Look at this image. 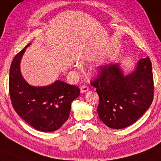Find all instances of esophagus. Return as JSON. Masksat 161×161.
<instances>
[{
    "instance_id": "34e87169",
    "label": "esophagus",
    "mask_w": 161,
    "mask_h": 161,
    "mask_svg": "<svg viewBox=\"0 0 161 161\" xmlns=\"http://www.w3.org/2000/svg\"><path fill=\"white\" fill-rule=\"evenodd\" d=\"M88 90H89V87L86 85H84V86H82V87H81V88H80V92H81V93L87 92Z\"/></svg>"
}]
</instances>
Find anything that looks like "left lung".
<instances>
[{
    "instance_id": "1",
    "label": "left lung",
    "mask_w": 161,
    "mask_h": 161,
    "mask_svg": "<svg viewBox=\"0 0 161 161\" xmlns=\"http://www.w3.org/2000/svg\"><path fill=\"white\" fill-rule=\"evenodd\" d=\"M91 85L99 96V118L108 127L121 129L136 122L153 100L154 82L149 57L137 63L135 71L124 75L119 65L100 66Z\"/></svg>"
}]
</instances>
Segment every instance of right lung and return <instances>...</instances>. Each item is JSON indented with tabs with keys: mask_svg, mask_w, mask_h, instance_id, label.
Wrapping results in <instances>:
<instances>
[{
	"mask_svg": "<svg viewBox=\"0 0 161 161\" xmlns=\"http://www.w3.org/2000/svg\"><path fill=\"white\" fill-rule=\"evenodd\" d=\"M28 44L14 58L8 88L15 112L33 128L42 132L58 130L69 118L71 102L80 96L77 86L57 80L46 87L28 85L20 72V60Z\"/></svg>",
	"mask_w": 161,
	"mask_h": 161,
	"instance_id": "obj_1",
	"label": "right lung"
}]
</instances>
